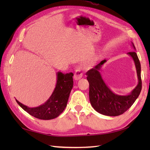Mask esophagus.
<instances>
[{
    "mask_svg": "<svg viewBox=\"0 0 150 150\" xmlns=\"http://www.w3.org/2000/svg\"><path fill=\"white\" fill-rule=\"evenodd\" d=\"M82 72L81 71V70L80 69H78L75 71V75H74V77H73V78H74L75 80L77 81V80H79V79H81L82 77Z\"/></svg>",
    "mask_w": 150,
    "mask_h": 150,
    "instance_id": "1",
    "label": "esophagus"
}]
</instances>
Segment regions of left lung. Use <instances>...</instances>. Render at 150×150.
<instances>
[{"label":"left lung","mask_w":150,"mask_h":150,"mask_svg":"<svg viewBox=\"0 0 150 150\" xmlns=\"http://www.w3.org/2000/svg\"><path fill=\"white\" fill-rule=\"evenodd\" d=\"M132 46L135 50L133 42ZM127 54L134 61L138 77V84L128 95H120L114 93L105 84L100 70L104 64L106 62V60H102L98 64L86 73L90 84L89 97L90 103L92 107L98 113L113 117L122 115L132 106L141 93L142 89L141 63L135 52H128Z\"/></svg>","instance_id":"1"}]
</instances>
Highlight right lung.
<instances>
[{
  "label": "right lung",
  "instance_id": "right-lung-1",
  "mask_svg": "<svg viewBox=\"0 0 150 150\" xmlns=\"http://www.w3.org/2000/svg\"><path fill=\"white\" fill-rule=\"evenodd\" d=\"M73 73H57V83L47 100L38 107L30 108L15 99L18 104L31 116L42 120H50L59 117L64 110L73 86Z\"/></svg>",
  "mask_w": 150,
  "mask_h": 150
}]
</instances>
